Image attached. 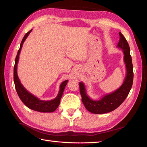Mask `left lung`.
<instances>
[{"label": "left lung", "instance_id": "8db88e82", "mask_svg": "<svg viewBox=\"0 0 147 147\" xmlns=\"http://www.w3.org/2000/svg\"><path fill=\"white\" fill-rule=\"evenodd\" d=\"M119 35L117 48L122 50L124 53V62L126 69V75L122 85L116 91L103 96L100 99L93 100L87 94L84 84L82 82L79 83L83 104L89 112L92 113L103 114L117 109L126 99L132 88L134 74L130 48L124 35L121 32H119Z\"/></svg>", "mask_w": 147, "mask_h": 147}]
</instances>
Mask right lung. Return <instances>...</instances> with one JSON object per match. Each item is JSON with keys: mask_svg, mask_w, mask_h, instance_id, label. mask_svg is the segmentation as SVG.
<instances>
[{"mask_svg": "<svg viewBox=\"0 0 147 147\" xmlns=\"http://www.w3.org/2000/svg\"><path fill=\"white\" fill-rule=\"evenodd\" d=\"M31 31H32V29L29 30L28 33L26 34L23 40H22L20 49L18 51V54L15 59L14 70H13V72H13V79H14L15 88L18 93V95L20 99L28 108L39 112H53L58 107L60 104L61 99L62 96L63 94L65 87L68 82V80H65L61 83V84H60L58 94H57V96L54 99L51 100H42L39 99L38 97H35L34 95L32 94L30 92L26 90V89L20 82V80L17 74V65L19 61V57L21 48L22 47H23L24 41L28 37V35H29Z\"/></svg>", "mask_w": 147, "mask_h": 147, "instance_id": "1", "label": "right lung"}]
</instances>
